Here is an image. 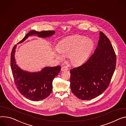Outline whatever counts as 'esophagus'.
Instances as JSON below:
<instances>
[{
  "mask_svg": "<svg viewBox=\"0 0 126 126\" xmlns=\"http://www.w3.org/2000/svg\"><path fill=\"white\" fill-rule=\"evenodd\" d=\"M68 70V68L65 67V66H63L62 67L61 69V71H66Z\"/></svg>",
  "mask_w": 126,
  "mask_h": 126,
  "instance_id": "34e87169",
  "label": "esophagus"
}]
</instances>
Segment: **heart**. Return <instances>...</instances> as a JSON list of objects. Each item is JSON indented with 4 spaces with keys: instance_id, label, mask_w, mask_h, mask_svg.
<instances>
[{
    "instance_id": "1",
    "label": "heart",
    "mask_w": 126,
    "mask_h": 126,
    "mask_svg": "<svg viewBox=\"0 0 126 126\" xmlns=\"http://www.w3.org/2000/svg\"><path fill=\"white\" fill-rule=\"evenodd\" d=\"M94 42L90 38L80 35H74L61 40L57 46L59 54L55 53L56 58L62 61L68 56L73 65H79L88 58L94 47Z\"/></svg>"
}]
</instances>
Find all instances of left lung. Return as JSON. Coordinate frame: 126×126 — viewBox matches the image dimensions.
<instances>
[{"label":"left lung","instance_id":"1","mask_svg":"<svg viewBox=\"0 0 126 126\" xmlns=\"http://www.w3.org/2000/svg\"><path fill=\"white\" fill-rule=\"evenodd\" d=\"M94 53L82 65L70 71L72 93L82 100L100 95L108 88L116 65V56L107 37L99 32Z\"/></svg>","mask_w":126,"mask_h":126}]
</instances>
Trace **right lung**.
Masks as SVG:
<instances>
[{
    "label": "right lung",
    "mask_w": 126,
    "mask_h": 126,
    "mask_svg": "<svg viewBox=\"0 0 126 126\" xmlns=\"http://www.w3.org/2000/svg\"><path fill=\"white\" fill-rule=\"evenodd\" d=\"M55 33L54 31H31L18 44L24 42L29 37L47 38ZM16 46L15 45L11 51L10 65L17 88L21 94L32 101H38L47 98L52 93L53 80L60 72L61 67H45L38 72L24 70L16 63L15 55Z\"/></svg>",
    "instance_id": "obj_1"
}]
</instances>
